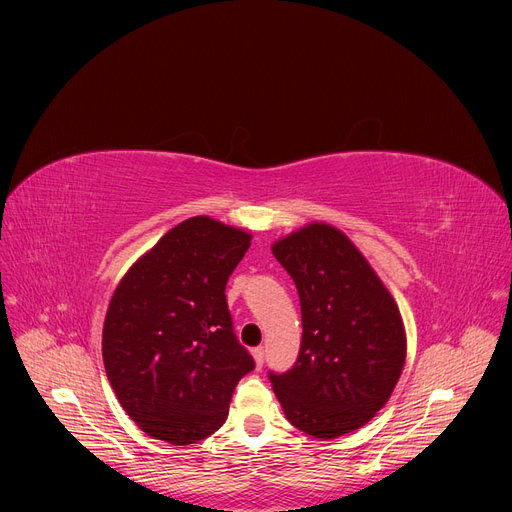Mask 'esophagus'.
<instances>
[{
	"label": "esophagus",
	"mask_w": 512,
	"mask_h": 512,
	"mask_svg": "<svg viewBox=\"0 0 512 512\" xmlns=\"http://www.w3.org/2000/svg\"><path fill=\"white\" fill-rule=\"evenodd\" d=\"M253 359H255L257 367L261 369V367H263V359H265V353H263V346H257V348H253Z\"/></svg>",
	"instance_id": "1"
}]
</instances>
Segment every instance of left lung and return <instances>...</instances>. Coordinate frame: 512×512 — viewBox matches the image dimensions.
<instances>
[{
  "mask_svg": "<svg viewBox=\"0 0 512 512\" xmlns=\"http://www.w3.org/2000/svg\"><path fill=\"white\" fill-rule=\"evenodd\" d=\"M301 299L297 363L270 382L286 419L315 438L365 425L392 394L407 355L390 292L340 230L309 224L272 247Z\"/></svg>",
  "mask_w": 512,
  "mask_h": 512,
  "instance_id": "left-lung-1",
  "label": "left lung"
}]
</instances>
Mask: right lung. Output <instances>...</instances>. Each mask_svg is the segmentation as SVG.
Listing matches in <instances>:
<instances>
[{
  "instance_id": "obj_1",
  "label": "right lung",
  "mask_w": 512,
  "mask_h": 512,
  "mask_svg": "<svg viewBox=\"0 0 512 512\" xmlns=\"http://www.w3.org/2000/svg\"><path fill=\"white\" fill-rule=\"evenodd\" d=\"M249 247L247 232L197 215L118 284L103 324L105 373L151 438L184 446L218 432L238 380L255 369L226 303V282Z\"/></svg>"
}]
</instances>
